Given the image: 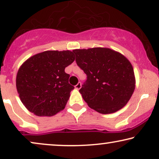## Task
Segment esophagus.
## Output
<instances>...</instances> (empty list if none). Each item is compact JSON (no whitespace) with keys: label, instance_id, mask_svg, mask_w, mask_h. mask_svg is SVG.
Returning <instances> with one entry per match:
<instances>
[{"label":"esophagus","instance_id":"1","mask_svg":"<svg viewBox=\"0 0 159 159\" xmlns=\"http://www.w3.org/2000/svg\"><path fill=\"white\" fill-rule=\"evenodd\" d=\"M81 82H78V83L75 86V88L76 89H81Z\"/></svg>","mask_w":159,"mask_h":159}]
</instances>
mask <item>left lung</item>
<instances>
[{
    "instance_id": "8db88e82",
    "label": "left lung",
    "mask_w": 159,
    "mask_h": 159,
    "mask_svg": "<svg viewBox=\"0 0 159 159\" xmlns=\"http://www.w3.org/2000/svg\"><path fill=\"white\" fill-rule=\"evenodd\" d=\"M75 61L87 76L79 90L84 100L100 114H111L127 104L135 89L130 62L106 48L76 49Z\"/></svg>"
}]
</instances>
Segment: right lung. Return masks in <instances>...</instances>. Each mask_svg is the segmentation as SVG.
<instances>
[{
    "label": "right lung",
    "instance_id": "add662e5",
    "mask_svg": "<svg viewBox=\"0 0 159 159\" xmlns=\"http://www.w3.org/2000/svg\"><path fill=\"white\" fill-rule=\"evenodd\" d=\"M74 60L73 51H47L31 56L21 65L16 86L21 102L29 111L51 116L65 108L74 89L65 69Z\"/></svg>",
    "mask_w": 159,
    "mask_h": 159
}]
</instances>
